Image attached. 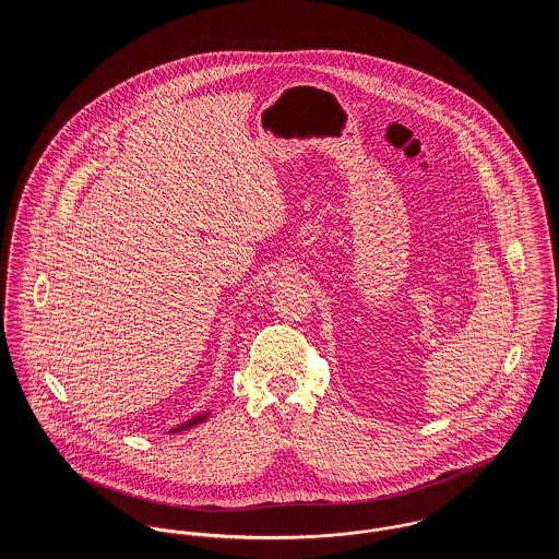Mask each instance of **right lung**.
<instances>
[{
	"label": "right lung",
	"mask_w": 559,
	"mask_h": 559,
	"mask_svg": "<svg viewBox=\"0 0 559 559\" xmlns=\"http://www.w3.org/2000/svg\"><path fill=\"white\" fill-rule=\"evenodd\" d=\"M209 415H211V411H202V413H198L195 417H191V419H187V421H182V424L174 426V428L169 430V435H171V432H180V430H187V428H193V426L202 424V421H204Z\"/></svg>",
	"instance_id": "add662e5"
}]
</instances>
